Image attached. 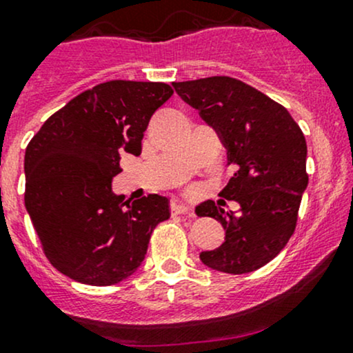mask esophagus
<instances>
[{
    "label": "esophagus",
    "instance_id": "obj_1",
    "mask_svg": "<svg viewBox=\"0 0 353 353\" xmlns=\"http://www.w3.org/2000/svg\"><path fill=\"white\" fill-rule=\"evenodd\" d=\"M172 214L173 215H190V217H193V210L188 205H185L183 202H180V200H173L172 202Z\"/></svg>",
    "mask_w": 353,
    "mask_h": 353
}]
</instances>
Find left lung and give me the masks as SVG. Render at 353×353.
Segmentation results:
<instances>
[{"mask_svg": "<svg viewBox=\"0 0 353 353\" xmlns=\"http://www.w3.org/2000/svg\"><path fill=\"white\" fill-rule=\"evenodd\" d=\"M173 87L219 131L229 163L237 165L219 195L239 202L241 215L212 200L195 210L225 229V242L200 259L229 274L256 271L283 251L296 229L308 185L305 134L284 105L239 79L215 75Z\"/></svg>", "mask_w": 353, "mask_h": 353, "instance_id": "left-lung-1", "label": "left lung"}]
</instances>
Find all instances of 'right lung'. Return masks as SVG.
<instances>
[{
	"mask_svg": "<svg viewBox=\"0 0 353 353\" xmlns=\"http://www.w3.org/2000/svg\"><path fill=\"white\" fill-rule=\"evenodd\" d=\"M163 82L109 81L54 112L25 153V207L52 266L90 286L130 278L170 200L130 203L111 188L121 154H141L151 116L172 97Z\"/></svg>",
	"mask_w": 353,
	"mask_h": 353,
	"instance_id": "1",
	"label": "right lung"
}]
</instances>
